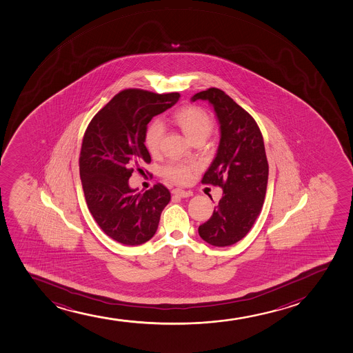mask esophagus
I'll return each mask as SVG.
<instances>
[{"instance_id": "esophagus-1", "label": "esophagus", "mask_w": 353, "mask_h": 353, "mask_svg": "<svg viewBox=\"0 0 353 353\" xmlns=\"http://www.w3.org/2000/svg\"><path fill=\"white\" fill-rule=\"evenodd\" d=\"M172 193L174 195H178L180 198H188V196H191V193L190 192L183 191L181 188H174Z\"/></svg>"}]
</instances>
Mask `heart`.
<instances>
[{"label": "heart", "mask_w": 353, "mask_h": 353, "mask_svg": "<svg viewBox=\"0 0 353 353\" xmlns=\"http://www.w3.org/2000/svg\"><path fill=\"white\" fill-rule=\"evenodd\" d=\"M173 121L178 125L188 140L192 142L198 139H206L211 134L213 122L208 114L196 105H186L173 114ZM163 135V126L158 120L150 122L143 134V143L150 154L159 150ZM196 168L194 162L170 161L162 168V175L175 183L190 181L192 172Z\"/></svg>", "instance_id": "b5f03b06"}]
</instances>
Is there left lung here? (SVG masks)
<instances>
[{
    "label": "left lung",
    "instance_id": "1",
    "mask_svg": "<svg viewBox=\"0 0 353 353\" xmlns=\"http://www.w3.org/2000/svg\"><path fill=\"white\" fill-rule=\"evenodd\" d=\"M213 105L220 125L214 160L201 183L223 188V198L199 235L216 248L231 246L248 234L263 207L268 179L263 139L256 120L218 88L195 94L192 101Z\"/></svg>",
    "mask_w": 353,
    "mask_h": 353
}]
</instances>
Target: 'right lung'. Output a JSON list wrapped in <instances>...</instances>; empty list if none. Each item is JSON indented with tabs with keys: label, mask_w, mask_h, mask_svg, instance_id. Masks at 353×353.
Listing matches in <instances>:
<instances>
[{
	"label": "right lung",
	"mask_w": 353,
	"mask_h": 353,
	"mask_svg": "<svg viewBox=\"0 0 353 353\" xmlns=\"http://www.w3.org/2000/svg\"><path fill=\"white\" fill-rule=\"evenodd\" d=\"M180 94L125 90L99 110L85 130L80 176L85 203L97 225L118 243L138 246L158 230L170 193L161 183L141 193L128 185L150 155L143 134L150 120L178 102Z\"/></svg>",
	"instance_id": "obj_1"
}]
</instances>
